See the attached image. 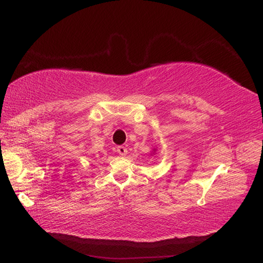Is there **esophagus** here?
I'll list each match as a JSON object with an SVG mask.
<instances>
[{
    "mask_svg": "<svg viewBox=\"0 0 263 263\" xmlns=\"http://www.w3.org/2000/svg\"><path fill=\"white\" fill-rule=\"evenodd\" d=\"M117 152L119 155H122V157H125V155L127 154V148L124 147V146H118Z\"/></svg>",
    "mask_w": 263,
    "mask_h": 263,
    "instance_id": "1",
    "label": "esophagus"
}]
</instances>
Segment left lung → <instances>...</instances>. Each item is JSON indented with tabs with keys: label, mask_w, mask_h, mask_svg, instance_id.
Masks as SVG:
<instances>
[{
	"label": "left lung",
	"mask_w": 263,
	"mask_h": 263,
	"mask_svg": "<svg viewBox=\"0 0 263 263\" xmlns=\"http://www.w3.org/2000/svg\"><path fill=\"white\" fill-rule=\"evenodd\" d=\"M152 152H153V154H154L155 152H157V148H153V149H152Z\"/></svg>",
	"instance_id": "1"
}]
</instances>
